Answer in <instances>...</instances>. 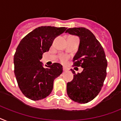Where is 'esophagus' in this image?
<instances>
[{"instance_id": "1", "label": "esophagus", "mask_w": 121, "mask_h": 121, "mask_svg": "<svg viewBox=\"0 0 121 121\" xmlns=\"http://www.w3.org/2000/svg\"><path fill=\"white\" fill-rule=\"evenodd\" d=\"M63 69L64 71H68V69L66 67L63 66Z\"/></svg>"}]
</instances>
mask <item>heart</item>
Returning a JSON list of instances; mask_svg holds the SVG:
<instances>
[{
    "instance_id": "1",
    "label": "heart",
    "mask_w": 121,
    "mask_h": 121,
    "mask_svg": "<svg viewBox=\"0 0 121 121\" xmlns=\"http://www.w3.org/2000/svg\"><path fill=\"white\" fill-rule=\"evenodd\" d=\"M60 59L61 60L64 62V61H66L68 59V56L67 55H61Z\"/></svg>"
}]
</instances>
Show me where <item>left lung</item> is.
Segmentation results:
<instances>
[{"instance_id": "1", "label": "left lung", "mask_w": 121, "mask_h": 121, "mask_svg": "<svg viewBox=\"0 0 121 121\" xmlns=\"http://www.w3.org/2000/svg\"><path fill=\"white\" fill-rule=\"evenodd\" d=\"M66 32L79 37L73 66L84 68L78 74L71 69L74 74L73 81L67 83V94L75 102L87 103L97 97L103 87L106 76V56L100 43L88 29L69 28Z\"/></svg>"}]
</instances>
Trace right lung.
I'll use <instances>...</instances> for the list:
<instances>
[{
	"label": "right lung",
	"mask_w": 121,
	"mask_h": 121,
	"mask_svg": "<svg viewBox=\"0 0 121 121\" xmlns=\"http://www.w3.org/2000/svg\"><path fill=\"white\" fill-rule=\"evenodd\" d=\"M67 28L41 26L20 41L14 55L15 75L21 92L30 100L43 99L50 94L53 82L62 73L60 64L43 66L40 60L44 52H48L53 40Z\"/></svg>",
	"instance_id": "add662e5"
}]
</instances>
